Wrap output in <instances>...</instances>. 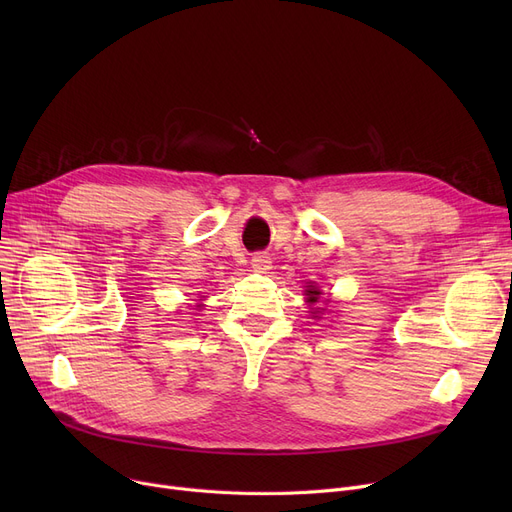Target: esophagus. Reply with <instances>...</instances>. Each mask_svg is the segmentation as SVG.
<instances>
[{
  "label": "esophagus",
  "instance_id": "obj_1",
  "mask_svg": "<svg viewBox=\"0 0 512 512\" xmlns=\"http://www.w3.org/2000/svg\"><path fill=\"white\" fill-rule=\"evenodd\" d=\"M251 263H253L255 270L263 272V270H267V267H270V263H272V261H270V255H267L265 251H259V253H255V255H253Z\"/></svg>",
  "mask_w": 512,
  "mask_h": 512
}]
</instances>
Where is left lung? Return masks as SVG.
I'll list each match as a JSON object with an SVG mask.
<instances>
[{"mask_svg": "<svg viewBox=\"0 0 512 512\" xmlns=\"http://www.w3.org/2000/svg\"><path fill=\"white\" fill-rule=\"evenodd\" d=\"M307 292H309V303H315V301H317V297L321 294V292H319V290H315V288H309Z\"/></svg>", "mask_w": 512, "mask_h": 512, "instance_id": "1", "label": "left lung"}]
</instances>
